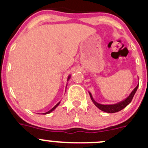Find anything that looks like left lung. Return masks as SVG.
Listing matches in <instances>:
<instances>
[{"instance_id": "left-lung-1", "label": "left lung", "mask_w": 148, "mask_h": 148, "mask_svg": "<svg viewBox=\"0 0 148 148\" xmlns=\"http://www.w3.org/2000/svg\"><path fill=\"white\" fill-rule=\"evenodd\" d=\"M138 86H139V83L138 85L134 88V90L131 92V93L129 95L128 97L126 98L125 99H124V100L122 101L119 102V103H114V104H109V105L101 104V103H97V102L93 99V96H92L91 93H90V92H89V95H90V99H91L92 101L93 102V103H94V104L96 105V106H97L100 110L103 111V112H107V113H115V112H119V111L122 110V109H123L124 108H125L129 103H130V102H131L132 100L133 97H134V94H135L136 91H137V88H138Z\"/></svg>"}]
</instances>
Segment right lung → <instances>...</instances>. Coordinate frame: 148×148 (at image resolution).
Wrapping results in <instances>:
<instances>
[{
	"instance_id": "right-lung-1",
	"label": "right lung",
	"mask_w": 148,
	"mask_h": 148,
	"mask_svg": "<svg viewBox=\"0 0 148 148\" xmlns=\"http://www.w3.org/2000/svg\"><path fill=\"white\" fill-rule=\"evenodd\" d=\"M71 75H70L68 76V80H67V81H68V80H70V78H71ZM67 84H68V83H67ZM60 101L59 103H57V104L55 105V106H54V107L52 108V109H50V110H49V111H48V112H46V113H44L43 114H49V113H51V112H52V111H54V110H55V109H56L57 107H58V105L60 104Z\"/></svg>"
}]
</instances>
